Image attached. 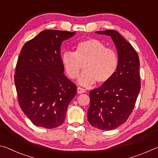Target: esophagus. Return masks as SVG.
<instances>
[{
	"mask_svg": "<svg viewBox=\"0 0 158 158\" xmlns=\"http://www.w3.org/2000/svg\"><path fill=\"white\" fill-rule=\"evenodd\" d=\"M85 92V90L82 89L81 87H77V93L79 94H81V93H84Z\"/></svg>",
	"mask_w": 158,
	"mask_h": 158,
	"instance_id": "34e87169",
	"label": "esophagus"
}]
</instances>
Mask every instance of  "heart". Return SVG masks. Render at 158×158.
<instances>
[{"instance_id":"b5f03b06","label":"heart","mask_w":158,"mask_h":158,"mask_svg":"<svg viewBox=\"0 0 158 158\" xmlns=\"http://www.w3.org/2000/svg\"><path fill=\"white\" fill-rule=\"evenodd\" d=\"M62 63L68 76L76 79L84 65L85 70L79 78L83 85H90L97 81L102 84L109 81L118 66L116 52L106 48L102 42L95 39L79 42L75 47V52H65L62 56Z\"/></svg>"}]
</instances>
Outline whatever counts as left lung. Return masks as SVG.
Instances as JSON below:
<instances>
[{"instance_id": "1", "label": "left lung", "mask_w": 158, "mask_h": 158, "mask_svg": "<svg viewBox=\"0 0 158 158\" xmlns=\"http://www.w3.org/2000/svg\"><path fill=\"white\" fill-rule=\"evenodd\" d=\"M110 36L116 45L118 66L109 81L90 90L88 121L102 130H111L127 121L141 89L139 58L134 47L117 31L95 32Z\"/></svg>"}]
</instances>
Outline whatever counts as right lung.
Segmentation results:
<instances>
[{
	"label": "right lung",
	"mask_w": 158,
	"mask_h": 158,
	"mask_svg": "<svg viewBox=\"0 0 158 158\" xmlns=\"http://www.w3.org/2000/svg\"><path fill=\"white\" fill-rule=\"evenodd\" d=\"M76 32L44 30L28 41L16 65L15 83L21 110L36 126L62 125L77 85L64 75L60 57L63 40Z\"/></svg>",
	"instance_id": "obj_1"
}]
</instances>
